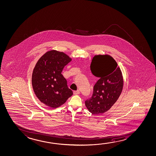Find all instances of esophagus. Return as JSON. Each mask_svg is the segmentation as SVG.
<instances>
[{"instance_id":"esophagus-1","label":"esophagus","mask_w":156,"mask_h":156,"mask_svg":"<svg viewBox=\"0 0 156 156\" xmlns=\"http://www.w3.org/2000/svg\"><path fill=\"white\" fill-rule=\"evenodd\" d=\"M73 94H74V95H77V94H80V91L79 90H77L76 91H73Z\"/></svg>"}]
</instances>
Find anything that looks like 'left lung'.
I'll return each mask as SVG.
<instances>
[{
	"mask_svg": "<svg viewBox=\"0 0 156 156\" xmlns=\"http://www.w3.org/2000/svg\"><path fill=\"white\" fill-rule=\"evenodd\" d=\"M90 69L99 80L94 86L93 94L85 101V105L93 114H103L112 108L121 95L123 79L116 61L108 55L94 57Z\"/></svg>",
	"mask_w": 156,
	"mask_h": 156,
	"instance_id": "left-lung-1",
	"label": "left lung"
}]
</instances>
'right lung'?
<instances>
[{
    "mask_svg": "<svg viewBox=\"0 0 156 156\" xmlns=\"http://www.w3.org/2000/svg\"><path fill=\"white\" fill-rule=\"evenodd\" d=\"M71 60L64 53L52 50L37 63L32 77L33 88L39 100L47 106L56 108L73 95L67 80L61 74L64 67Z\"/></svg>",
    "mask_w": 156,
    "mask_h": 156,
    "instance_id": "add662e5",
    "label": "right lung"
}]
</instances>
